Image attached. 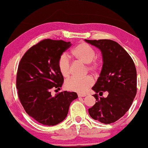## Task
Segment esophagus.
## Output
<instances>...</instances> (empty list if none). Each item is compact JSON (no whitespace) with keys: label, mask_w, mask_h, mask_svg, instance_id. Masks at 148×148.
I'll return each mask as SVG.
<instances>
[{"label":"esophagus","mask_w":148,"mask_h":148,"mask_svg":"<svg viewBox=\"0 0 148 148\" xmlns=\"http://www.w3.org/2000/svg\"><path fill=\"white\" fill-rule=\"evenodd\" d=\"M86 95L85 94H78V97H85Z\"/></svg>","instance_id":"34e87169"}]
</instances>
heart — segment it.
<instances>
[{"label": "heart", "instance_id": "obj_1", "mask_svg": "<svg viewBox=\"0 0 148 148\" xmlns=\"http://www.w3.org/2000/svg\"><path fill=\"white\" fill-rule=\"evenodd\" d=\"M71 56L76 60L88 65L90 71H96L99 68V62L94 58L96 56L95 51L88 43L81 42L72 49ZM58 66L60 72L64 77H68L71 74V60L67 54H63L60 57ZM92 78L87 76L83 78L72 77L66 81L65 88L69 90L83 93L92 85Z\"/></svg>", "mask_w": 148, "mask_h": 148}]
</instances>
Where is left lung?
I'll list each match as a JSON object with an SVG mask.
<instances>
[{"label": "left lung", "instance_id": "8db88e82", "mask_svg": "<svg viewBox=\"0 0 148 148\" xmlns=\"http://www.w3.org/2000/svg\"><path fill=\"white\" fill-rule=\"evenodd\" d=\"M86 42L99 49L103 66L99 77L92 89L95 92V105L88 109L90 117L101 123L117 121L128 112L137 94V71L129 54L111 40H90ZM106 91V98L98 96Z\"/></svg>", "mask_w": 148, "mask_h": 148}]
</instances>
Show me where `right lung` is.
Instances as JSON below:
<instances>
[{
    "label": "right lung",
    "instance_id": "add662e5",
    "mask_svg": "<svg viewBox=\"0 0 148 148\" xmlns=\"http://www.w3.org/2000/svg\"><path fill=\"white\" fill-rule=\"evenodd\" d=\"M71 45V42L43 40L26 52L18 65L16 88L20 103L30 117L43 125L62 122L72 101L78 97L74 92H62L55 96L51 92L63 85L58 62Z\"/></svg>",
    "mask_w": 148,
    "mask_h": 148
}]
</instances>
